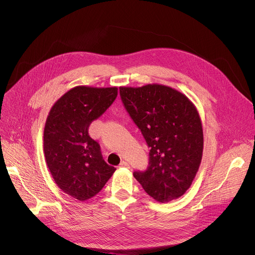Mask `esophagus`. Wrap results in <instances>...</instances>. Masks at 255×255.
I'll return each mask as SVG.
<instances>
[{
  "label": "esophagus",
  "mask_w": 255,
  "mask_h": 255,
  "mask_svg": "<svg viewBox=\"0 0 255 255\" xmlns=\"http://www.w3.org/2000/svg\"><path fill=\"white\" fill-rule=\"evenodd\" d=\"M120 167H129V163L127 161H121L120 163Z\"/></svg>",
  "instance_id": "34e87169"
}]
</instances>
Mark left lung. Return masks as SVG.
Returning <instances> with one entry per match:
<instances>
[{
    "mask_svg": "<svg viewBox=\"0 0 255 255\" xmlns=\"http://www.w3.org/2000/svg\"><path fill=\"white\" fill-rule=\"evenodd\" d=\"M120 96L150 147L147 169L134 171V177L157 202L181 197L203 156V127L196 106L183 93L158 84L120 87Z\"/></svg>",
    "mask_w": 255,
    "mask_h": 255,
    "instance_id": "obj_1",
    "label": "left lung"
}]
</instances>
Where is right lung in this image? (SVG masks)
Listing matches in <instances>:
<instances>
[{
	"label": "right lung",
	"mask_w": 255,
	"mask_h": 255,
	"mask_svg": "<svg viewBox=\"0 0 255 255\" xmlns=\"http://www.w3.org/2000/svg\"><path fill=\"white\" fill-rule=\"evenodd\" d=\"M118 88L78 86L51 107L43 133V151L57 187L79 201L96 196L116 168L103 159L100 145L89 135L91 123L102 116Z\"/></svg>",
	"instance_id": "right-lung-1"
}]
</instances>
